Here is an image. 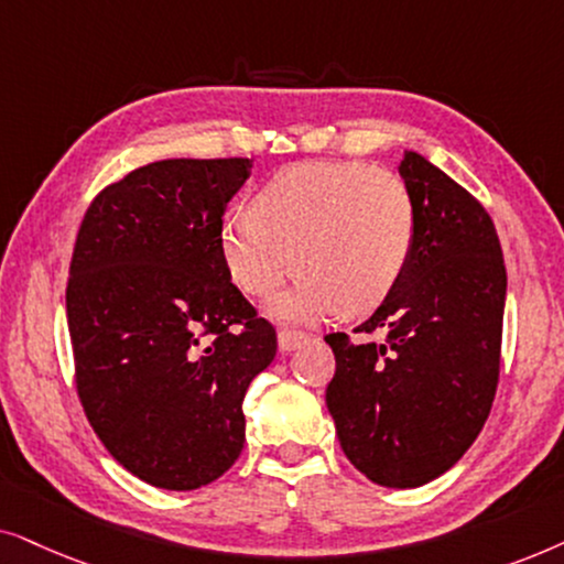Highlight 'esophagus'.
<instances>
[{"mask_svg": "<svg viewBox=\"0 0 564 564\" xmlns=\"http://www.w3.org/2000/svg\"><path fill=\"white\" fill-rule=\"evenodd\" d=\"M306 340H310V337H306L304 333H296V329H281V333H278V348H281L283 352L302 348Z\"/></svg>", "mask_w": 564, "mask_h": 564, "instance_id": "34e87169", "label": "esophagus"}]
</instances>
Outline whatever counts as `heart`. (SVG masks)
I'll list each match as a JSON object with an SVG mask.
<instances>
[{"label":"heart","instance_id":"1","mask_svg":"<svg viewBox=\"0 0 564 564\" xmlns=\"http://www.w3.org/2000/svg\"><path fill=\"white\" fill-rule=\"evenodd\" d=\"M252 208L224 214L221 258L237 286L260 299L275 294L296 262L304 268L273 304L281 319L373 310L392 294L415 245L410 187L366 162L291 164L260 187Z\"/></svg>","mask_w":564,"mask_h":564}]
</instances>
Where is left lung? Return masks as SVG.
<instances>
[{"label":"left lung","instance_id":"obj_1","mask_svg":"<svg viewBox=\"0 0 564 564\" xmlns=\"http://www.w3.org/2000/svg\"><path fill=\"white\" fill-rule=\"evenodd\" d=\"M400 177L415 200L408 268L356 333L325 340L337 369L327 410L352 467L381 487H420L475 444L500 373L506 262L490 214L423 154Z\"/></svg>","mask_w":564,"mask_h":564}]
</instances>
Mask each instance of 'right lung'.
<instances>
[{
  "mask_svg": "<svg viewBox=\"0 0 564 564\" xmlns=\"http://www.w3.org/2000/svg\"><path fill=\"white\" fill-rule=\"evenodd\" d=\"M250 160H162L87 208L66 319L77 392L112 459L162 490L219 479L245 446L242 400L275 329L224 265L219 229Z\"/></svg>",
  "mask_w": 564,
  "mask_h": 564,
  "instance_id": "add662e5",
  "label": "right lung"
}]
</instances>
